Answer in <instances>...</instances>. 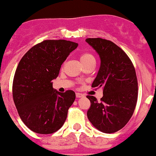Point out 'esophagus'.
<instances>
[{
    "label": "esophagus",
    "instance_id": "1",
    "mask_svg": "<svg viewBox=\"0 0 156 156\" xmlns=\"http://www.w3.org/2000/svg\"><path fill=\"white\" fill-rule=\"evenodd\" d=\"M83 94H81V93H79V92L76 93V98H81V97H83Z\"/></svg>",
    "mask_w": 156,
    "mask_h": 156
}]
</instances>
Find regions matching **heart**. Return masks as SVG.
Instances as JSON below:
<instances>
[{
    "instance_id": "heart-1",
    "label": "heart",
    "mask_w": 156,
    "mask_h": 156,
    "mask_svg": "<svg viewBox=\"0 0 156 156\" xmlns=\"http://www.w3.org/2000/svg\"><path fill=\"white\" fill-rule=\"evenodd\" d=\"M80 59L82 64L84 65L90 62L94 61V57L89 52H83V53H82L80 55Z\"/></svg>"
}]
</instances>
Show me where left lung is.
Instances as JSON below:
<instances>
[{"label": "left lung", "instance_id": "obj_1", "mask_svg": "<svg viewBox=\"0 0 156 156\" xmlns=\"http://www.w3.org/2000/svg\"><path fill=\"white\" fill-rule=\"evenodd\" d=\"M98 52L101 66L92 88H103V97L87 95L91 102L87 116L91 124L107 134L123 128L134 113L137 101L138 83L135 68L129 57L117 45L102 38H87Z\"/></svg>", "mask_w": 156, "mask_h": 156}]
</instances>
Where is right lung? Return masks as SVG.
Returning a JSON list of instances; mask_svg holds the SVG:
<instances>
[{
	"instance_id": "right-lung-1",
	"label": "right lung",
	"mask_w": 156,
	"mask_h": 156,
	"mask_svg": "<svg viewBox=\"0 0 156 156\" xmlns=\"http://www.w3.org/2000/svg\"><path fill=\"white\" fill-rule=\"evenodd\" d=\"M78 43L65 40H46L24 55L16 70L12 98L22 121L32 131L49 134L60 129L76 98L52 88L62 63Z\"/></svg>"
}]
</instances>
